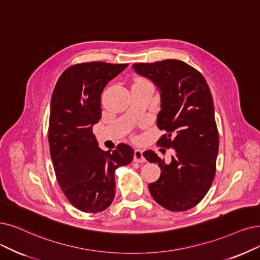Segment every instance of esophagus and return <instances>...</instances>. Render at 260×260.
<instances>
[{"label": "esophagus", "instance_id": "obj_1", "mask_svg": "<svg viewBox=\"0 0 260 260\" xmlns=\"http://www.w3.org/2000/svg\"><path fill=\"white\" fill-rule=\"evenodd\" d=\"M133 159H134V161L138 162V163L145 162L143 151L141 149H136V150H134V158Z\"/></svg>", "mask_w": 260, "mask_h": 260}]
</instances>
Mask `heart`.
Returning <instances> with one entry per match:
<instances>
[{
	"mask_svg": "<svg viewBox=\"0 0 260 260\" xmlns=\"http://www.w3.org/2000/svg\"><path fill=\"white\" fill-rule=\"evenodd\" d=\"M137 83H148V82L144 81V80H139V81H137Z\"/></svg>",
	"mask_w": 260,
	"mask_h": 260,
	"instance_id": "heart-1",
	"label": "heart"
}]
</instances>
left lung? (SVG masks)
I'll use <instances>...</instances> for the list:
<instances>
[{"instance_id": "obj_1", "label": "left lung", "mask_w": 260, "mask_h": 260, "mask_svg": "<svg viewBox=\"0 0 260 260\" xmlns=\"http://www.w3.org/2000/svg\"><path fill=\"white\" fill-rule=\"evenodd\" d=\"M132 68L160 91L157 124L166 133L158 144L174 149L169 163L152 150L144 151L146 160L161 169L160 178L149 183V192L165 209L189 210L204 199L215 175L219 133L209 86L201 72L178 59Z\"/></svg>"}]
</instances>
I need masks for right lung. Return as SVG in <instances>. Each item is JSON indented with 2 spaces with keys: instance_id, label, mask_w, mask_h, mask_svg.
<instances>
[{
  "instance_id": "add662e5",
  "label": "right lung",
  "mask_w": 260,
  "mask_h": 260,
  "mask_svg": "<svg viewBox=\"0 0 260 260\" xmlns=\"http://www.w3.org/2000/svg\"><path fill=\"white\" fill-rule=\"evenodd\" d=\"M128 64L90 61L70 66L56 82L51 98L49 145L57 182L77 209L97 213L115 197V171L133 160L120 143L114 150L98 146L92 126L101 118V94Z\"/></svg>"
}]
</instances>
